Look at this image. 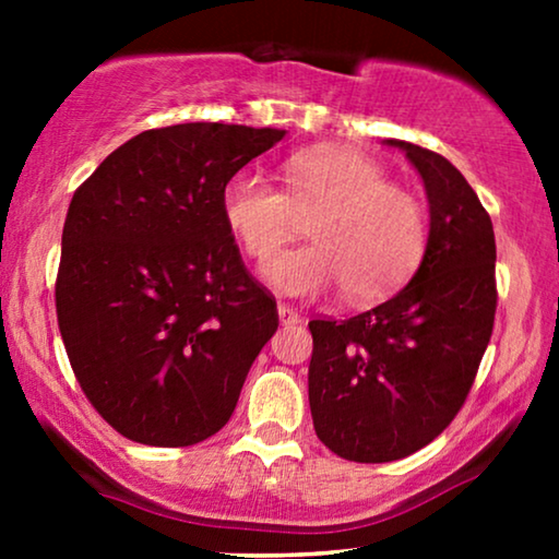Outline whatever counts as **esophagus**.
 I'll return each mask as SVG.
<instances>
[{"label":"esophagus","mask_w":559,"mask_h":559,"mask_svg":"<svg viewBox=\"0 0 559 559\" xmlns=\"http://www.w3.org/2000/svg\"><path fill=\"white\" fill-rule=\"evenodd\" d=\"M277 316H280L282 325H297V323H300V316H297V310H293L285 302L277 305Z\"/></svg>","instance_id":"esophagus-1"}]
</instances>
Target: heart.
Segmentation results:
<instances>
[{"label": "heart", "instance_id": "obj_1", "mask_svg": "<svg viewBox=\"0 0 559 559\" xmlns=\"http://www.w3.org/2000/svg\"><path fill=\"white\" fill-rule=\"evenodd\" d=\"M285 190L239 170L226 180L221 211L243 251L266 262L296 230V216L316 212L313 241L264 266L285 295L318 297L343 287L348 300L373 302L417 270L427 247V218L409 190L389 182L377 159L348 147H308L282 165Z\"/></svg>", "mask_w": 559, "mask_h": 559}]
</instances>
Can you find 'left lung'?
Returning a JSON list of instances; mask_svg holds the SVG:
<instances>
[{"mask_svg":"<svg viewBox=\"0 0 559 559\" xmlns=\"http://www.w3.org/2000/svg\"><path fill=\"white\" fill-rule=\"evenodd\" d=\"M400 147L425 182L430 234L415 277L377 308L310 320L308 394L320 442L356 463H392L432 442L468 396L496 316L493 224L438 152Z\"/></svg>","mask_w":559,"mask_h":559,"instance_id":"left-lung-1","label":"left lung"}]
</instances>
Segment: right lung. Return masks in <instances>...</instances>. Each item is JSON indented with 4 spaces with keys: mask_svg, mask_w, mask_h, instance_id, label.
Instances as JSON below:
<instances>
[{
    "mask_svg": "<svg viewBox=\"0 0 559 559\" xmlns=\"http://www.w3.org/2000/svg\"><path fill=\"white\" fill-rule=\"evenodd\" d=\"M282 136L218 121L147 129L73 193L58 328L83 394L124 438L186 448L216 435L277 331L221 193Z\"/></svg>",
    "mask_w": 559,
    "mask_h": 559,
    "instance_id": "1",
    "label": "right lung"
}]
</instances>
